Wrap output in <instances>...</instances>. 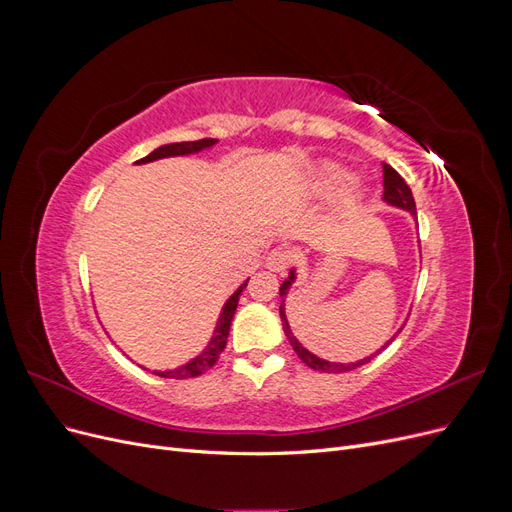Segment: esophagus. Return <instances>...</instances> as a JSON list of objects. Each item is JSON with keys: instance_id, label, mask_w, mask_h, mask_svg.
<instances>
[{"instance_id": "34e87169", "label": "esophagus", "mask_w": 512, "mask_h": 512, "mask_svg": "<svg viewBox=\"0 0 512 512\" xmlns=\"http://www.w3.org/2000/svg\"><path fill=\"white\" fill-rule=\"evenodd\" d=\"M290 262H292V254L288 250H284V247H277V250L269 252L265 265H267V269H271L275 273H284L290 267Z\"/></svg>"}]
</instances>
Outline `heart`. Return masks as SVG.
Masks as SVG:
<instances>
[{
    "label": "heart",
    "mask_w": 512,
    "mask_h": 512,
    "mask_svg": "<svg viewBox=\"0 0 512 512\" xmlns=\"http://www.w3.org/2000/svg\"><path fill=\"white\" fill-rule=\"evenodd\" d=\"M346 183V173L339 166L335 164H327L320 168L318 173V179H316V188L322 190V192H333L337 188H342V185ZM361 196V190L359 188H350L348 190V200L352 203V200H356Z\"/></svg>",
    "instance_id": "b5f03b06"
}]
</instances>
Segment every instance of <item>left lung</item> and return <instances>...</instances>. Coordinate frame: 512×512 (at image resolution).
Wrapping results in <instances>:
<instances>
[{
    "mask_svg": "<svg viewBox=\"0 0 512 512\" xmlns=\"http://www.w3.org/2000/svg\"><path fill=\"white\" fill-rule=\"evenodd\" d=\"M382 173H384V194H382L384 203L391 205V207H397V209H404V211H408V213L412 215V218H416L414 196H412V192H410V188H408V183H406L404 179H401V175L397 173V170H395L393 166H389V164H382ZM294 280H297V273H294V269H290L288 280L280 286V297H282L280 318H282L284 333H286V337H288V342H290L292 350L299 354V359H301L307 367H312V369H316V371H327V374H342V371H352V369L361 367V365H365V363H369L371 359H374V356L380 354L386 346H389V344L393 342V339L399 335V331L404 329V327H401V329L393 335L391 342H386L380 350H376L371 356H365V359H361V361H356V363H333V361H324V359H320V356H316V354L309 352L307 348H303V346L299 344V339L294 337L292 331H290V324H288V318H286V312H284V305H286V294H288V290H290V286H292Z\"/></svg>",
    "mask_w": 512,
    "mask_h": 512,
    "instance_id": "1",
    "label": "left lung"
}]
</instances>
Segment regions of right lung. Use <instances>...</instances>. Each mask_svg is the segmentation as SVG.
<instances>
[{
    "label": "right lung",
    "instance_id": "add662e5",
    "mask_svg": "<svg viewBox=\"0 0 512 512\" xmlns=\"http://www.w3.org/2000/svg\"><path fill=\"white\" fill-rule=\"evenodd\" d=\"M218 143V138H200V141H185V143H170V145H162L158 149H153L149 156L141 158L136 164H147L153 160H162V158H175V156H190V153H198L203 149H209ZM247 286V280L230 294L228 301L222 307V314L218 318V324H215L213 337L209 339V344L205 346V350L196 354L190 363H185L181 367L175 369H166V371H153V374L160 378H175V380H185V378H196L200 374H205L207 369H211L215 363H218L222 350L226 348V339H228V331H230V322L232 316L237 312V303L243 288Z\"/></svg>",
    "mask_w": 512,
    "mask_h": 512
}]
</instances>
